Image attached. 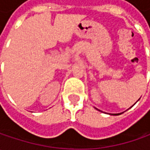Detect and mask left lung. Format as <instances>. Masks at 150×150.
<instances>
[{
    "mask_svg": "<svg viewBox=\"0 0 150 150\" xmlns=\"http://www.w3.org/2000/svg\"><path fill=\"white\" fill-rule=\"evenodd\" d=\"M118 114H121V113H114V115H118Z\"/></svg>",
    "mask_w": 150,
    "mask_h": 150,
    "instance_id": "left-lung-1",
    "label": "left lung"
}]
</instances>
